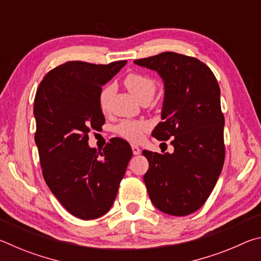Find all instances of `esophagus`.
Returning a JSON list of instances; mask_svg holds the SVG:
<instances>
[{"mask_svg": "<svg viewBox=\"0 0 261 261\" xmlns=\"http://www.w3.org/2000/svg\"><path fill=\"white\" fill-rule=\"evenodd\" d=\"M131 148H132V153H134L135 155H138V154H140V148L137 146V145H131Z\"/></svg>", "mask_w": 261, "mask_h": 261, "instance_id": "esophagus-1", "label": "esophagus"}]
</instances>
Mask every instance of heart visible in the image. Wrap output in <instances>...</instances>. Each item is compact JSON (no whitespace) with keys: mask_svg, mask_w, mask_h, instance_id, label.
<instances>
[{"mask_svg":"<svg viewBox=\"0 0 261 261\" xmlns=\"http://www.w3.org/2000/svg\"><path fill=\"white\" fill-rule=\"evenodd\" d=\"M124 84L130 93L138 100L145 96H152L155 93V82L152 78L140 73H129L124 79ZM114 93V86L108 85L100 92L99 103L102 110H106L109 105L110 98ZM148 130V124L143 121H123L117 125L116 132L123 138L130 141H138L143 138L144 132Z\"/></svg>","mask_w":261,"mask_h":261,"instance_id":"heart-1","label":"heart"}]
</instances>
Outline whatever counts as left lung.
<instances>
[{
	"instance_id": "obj_1",
	"label": "left lung",
	"mask_w": 261,
	"mask_h": 261,
	"mask_svg": "<svg viewBox=\"0 0 261 261\" xmlns=\"http://www.w3.org/2000/svg\"><path fill=\"white\" fill-rule=\"evenodd\" d=\"M156 71L165 85L159 140L173 138V153L144 149L149 167L144 175L153 205L184 216L199 210L213 191L224 162L220 87L213 72L194 57L173 51L134 61Z\"/></svg>"
}]
</instances>
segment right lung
<instances>
[{"instance_id":"obj_1","label":"right lung","mask_w":261,"mask_h":261,"mask_svg":"<svg viewBox=\"0 0 261 261\" xmlns=\"http://www.w3.org/2000/svg\"><path fill=\"white\" fill-rule=\"evenodd\" d=\"M126 64L70 61L50 70L34 99L37 144L42 175L51 193L82 220L105 215L113 206L132 149L114 138L102 151L88 145V132L105 123L99 95Z\"/></svg>"}]
</instances>
